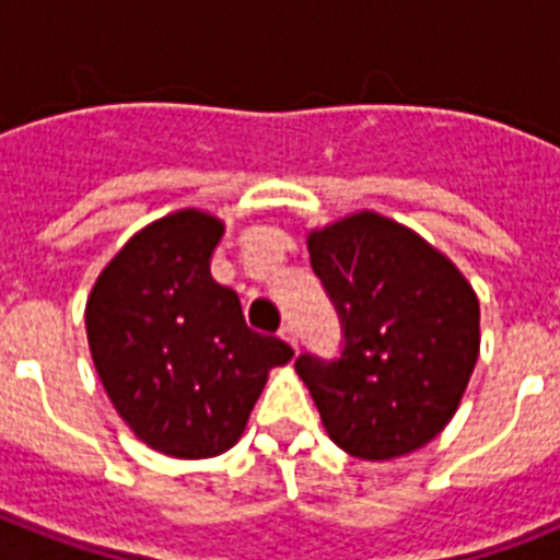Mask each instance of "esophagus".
Returning a JSON list of instances; mask_svg holds the SVG:
<instances>
[{
	"label": "esophagus",
	"mask_w": 560,
	"mask_h": 560,
	"mask_svg": "<svg viewBox=\"0 0 560 560\" xmlns=\"http://www.w3.org/2000/svg\"><path fill=\"white\" fill-rule=\"evenodd\" d=\"M280 339H285L291 348L296 350V334H294V328H291V325H283V328H280Z\"/></svg>",
	"instance_id": "1"
}]
</instances>
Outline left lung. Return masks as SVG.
<instances>
[{"instance_id": "1", "label": "left lung", "mask_w": 560, "mask_h": 560, "mask_svg": "<svg viewBox=\"0 0 560 560\" xmlns=\"http://www.w3.org/2000/svg\"><path fill=\"white\" fill-rule=\"evenodd\" d=\"M308 252L345 334L339 359L294 364L328 438L373 463L427 446L477 364L471 283L418 232L370 210L311 232Z\"/></svg>"}]
</instances>
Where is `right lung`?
<instances>
[{
  "instance_id": "right-lung-1",
  "label": "right lung",
  "mask_w": 560,
  "mask_h": 560,
  "mask_svg": "<svg viewBox=\"0 0 560 560\" xmlns=\"http://www.w3.org/2000/svg\"><path fill=\"white\" fill-rule=\"evenodd\" d=\"M224 224L201 210L153 221L112 257L86 300L92 361L108 400L167 457L224 454L244 434L271 368L294 350L252 330L210 257Z\"/></svg>"
}]
</instances>
